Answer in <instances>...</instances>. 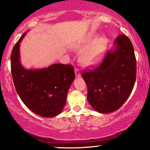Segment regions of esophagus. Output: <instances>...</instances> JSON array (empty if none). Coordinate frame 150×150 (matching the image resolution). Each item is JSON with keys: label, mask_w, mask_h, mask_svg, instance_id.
<instances>
[{"label": "esophagus", "mask_w": 150, "mask_h": 150, "mask_svg": "<svg viewBox=\"0 0 150 150\" xmlns=\"http://www.w3.org/2000/svg\"><path fill=\"white\" fill-rule=\"evenodd\" d=\"M75 76L76 77H80V73L79 71V70L77 68H75Z\"/></svg>", "instance_id": "1"}]
</instances>
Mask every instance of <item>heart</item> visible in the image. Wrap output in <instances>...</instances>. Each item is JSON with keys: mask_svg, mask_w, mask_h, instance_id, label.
Returning <instances> with one entry per match:
<instances>
[{"mask_svg": "<svg viewBox=\"0 0 150 150\" xmlns=\"http://www.w3.org/2000/svg\"><path fill=\"white\" fill-rule=\"evenodd\" d=\"M87 41L82 45L79 46V50H86L80 55V61L84 65H92L99 61L101 56L107 46L108 41L105 37H99L91 43Z\"/></svg>", "mask_w": 150, "mask_h": 150, "instance_id": "1", "label": "heart"}]
</instances>
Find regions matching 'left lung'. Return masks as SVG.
Wrapping results in <instances>:
<instances>
[{"label":"left lung","instance_id":"8db88e82","mask_svg":"<svg viewBox=\"0 0 150 150\" xmlns=\"http://www.w3.org/2000/svg\"><path fill=\"white\" fill-rule=\"evenodd\" d=\"M113 44L115 49L106 53L99 66L82 73L89 104L102 113L113 112L124 104L136 80V58L130 39L120 34Z\"/></svg>","mask_w":150,"mask_h":150}]
</instances>
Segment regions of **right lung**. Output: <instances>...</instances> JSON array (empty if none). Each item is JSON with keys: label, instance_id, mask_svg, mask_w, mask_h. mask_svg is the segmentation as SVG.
<instances>
[{"label": "right lung", "instance_id": "1", "mask_svg": "<svg viewBox=\"0 0 150 150\" xmlns=\"http://www.w3.org/2000/svg\"><path fill=\"white\" fill-rule=\"evenodd\" d=\"M26 34L15 44L10 56L15 89L31 111L43 117H54L65 106L68 89L75 80L74 68L69 64H53L37 70L24 68L20 61V44Z\"/></svg>", "mask_w": 150, "mask_h": 150}]
</instances>
